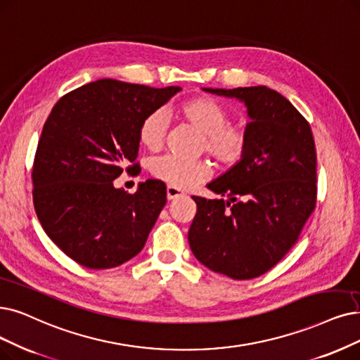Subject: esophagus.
Instances as JSON below:
<instances>
[{
    "mask_svg": "<svg viewBox=\"0 0 360 360\" xmlns=\"http://www.w3.org/2000/svg\"><path fill=\"white\" fill-rule=\"evenodd\" d=\"M180 196H183V193H181L179 189L172 188V186H168V188H167V199H168V200L179 199Z\"/></svg>",
    "mask_w": 360,
    "mask_h": 360,
    "instance_id": "obj_1",
    "label": "esophagus"
}]
</instances>
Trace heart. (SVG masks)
I'll return each instance as SVG.
<instances>
[{
  "label": "heart",
  "instance_id": "heart-1",
  "mask_svg": "<svg viewBox=\"0 0 360 360\" xmlns=\"http://www.w3.org/2000/svg\"><path fill=\"white\" fill-rule=\"evenodd\" d=\"M183 121L204 134L200 149L207 150L221 167H233L242 161L250 145L248 127L240 121H229L230 112L212 97H193L179 106ZM168 122L162 109L149 112L139 127V140L149 150L161 149L167 139ZM152 176L176 189H191L208 180L212 165L208 160L186 161L174 155L158 156L150 162Z\"/></svg>",
  "mask_w": 360,
  "mask_h": 360
}]
</instances>
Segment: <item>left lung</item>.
I'll return each instance as SVG.
<instances>
[{
  "mask_svg": "<svg viewBox=\"0 0 360 360\" xmlns=\"http://www.w3.org/2000/svg\"><path fill=\"white\" fill-rule=\"evenodd\" d=\"M205 91L243 100L252 121L245 156L208 184L220 198L192 196L198 210L189 245L215 273L236 281L258 278L295 245L316 208L311 128L282 94L263 85Z\"/></svg>",
  "mask_w": 360,
  "mask_h": 360,
  "instance_id": "obj_1",
  "label": "left lung"
}]
</instances>
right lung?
I'll use <instances>...</instances> for the list:
<instances>
[{"label":"right lung","instance_id":"1","mask_svg":"<svg viewBox=\"0 0 360 360\" xmlns=\"http://www.w3.org/2000/svg\"><path fill=\"white\" fill-rule=\"evenodd\" d=\"M177 91L106 78L51 109L34 158V207L49 238L78 264L117 267L145 247L167 202L165 184L146 180L125 193L113 180L139 174L140 122Z\"/></svg>","mask_w":360,"mask_h":360}]
</instances>
